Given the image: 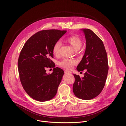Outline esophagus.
<instances>
[{
  "instance_id": "obj_1",
  "label": "esophagus",
  "mask_w": 126,
  "mask_h": 126,
  "mask_svg": "<svg viewBox=\"0 0 126 126\" xmlns=\"http://www.w3.org/2000/svg\"><path fill=\"white\" fill-rule=\"evenodd\" d=\"M64 72H65V74H71V72L69 71H67V70H64Z\"/></svg>"
}]
</instances>
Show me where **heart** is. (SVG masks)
<instances>
[{
  "label": "heart",
  "mask_w": 126,
  "mask_h": 126,
  "mask_svg": "<svg viewBox=\"0 0 126 126\" xmlns=\"http://www.w3.org/2000/svg\"><path fill=\"white\" fill-rule=\"evenodd\" d=\"M65 41L70 44L72 46V47L76 50H79L81 47L83 43L82 39L79 36L76 35L71 36L66 38L65 39ZM61 46V43L60 41L56 42L53 46L52 52L55 56H59ZM77 61L75 59L64 58L59 63V65H60V66L65 69L70 70L72 68L74 65L77 64Z\"/></svg>",
  "instance_id": "obj_1"
}]
</instances>
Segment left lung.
<instances>
[{
  "label": "left lung",
  "instance_id": "obj_1",
  "mask_svg": "<svg viewBox=\"0 0 126 126\" xmlns=\"http://www.w3.org/2000/svg\"><path fill=\"white\" fill-rule=\"evenodd\" d=\"M86 47L85 54L78 65V71L86 69L84 77L74 74L75 95L83 100H91L103 90L109 69L106 51L102 40L89 29H84Z\"/></svg>",
  "mask_w": 126,
  "mask_h": 126
}]
</instances>
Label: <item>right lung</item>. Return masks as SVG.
Masks as SVG:
<instances>
[{"label": "right lung", "mask_w": 126, "mask_h": 126, "mask_svg": "<svg viewBox=\"0 0 126 126\" xmlns=\"http://www.w3.org/2000/svg\"><path fill=\"white\" fill-rule=\"evenodd\" d=\"M66 31L46 30L31 36L22 47L18 61L21 83L28 94L34 100L44 102L51 100L57 92L64 74L55 67L51 60L52 47ZM54 68L53 73H46V68Z\"/></svg>", "instance_id": "add662e5"}]
</instances>
